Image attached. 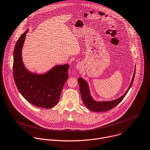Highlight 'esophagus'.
I'll return each mask as SVG.
<instances>
[{"label": "esophagus", "instance_id": "obj_1", "mask_svg": "<svg viewBox=\"0 0 150 150\" xmlns=\"http://www.w3.org/2000/svg\"><path fill=\"white\" fill-rule=\"evenodd\" d=\"M77 68H78V69H80V68H81V67H80V66H79V65H77Z\"/></svg>", "mask_w": 150, "mask_h": 150}]
</instances>
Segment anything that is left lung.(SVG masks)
<instances>
[{"label": "left lung", "instance_id": "8db88e82", "mask_svg": "<svg viewBox=\"0 0 150 150\" xmlns=\"http://www.w3.org/2000/svg\"><path fill=\"white\" fill-rule=\"evenodd\" d=\"M135 68L134 72V75L131 80V82L130 83V85L125 92V93L120 96V98L114 99L113 101H95L92 98L90 94L89 91V85L87 83V82L83 79L82 78H78V81L79 85V89L81 92V95L82 97V101L85 105L86 107L87 108L90 110L92 111L93 112H103V111H108L115 107H116L122 100L124 99V98L127 95V92H128L129 89H130L131 86H132V84L134 81V79L135 77Z\"/></svg>", "mask_w": 150, "mask_h": 150}]
</instances>
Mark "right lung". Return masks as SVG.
Instances as JSON below:
<instances>
[{
  "mask_svg": "<svg viewBox=\"0 0 150 150\" xmlns=\"http://www.w3.org/2000/svg\"><path fill=\"white\" fill-rule=\"evenodd\" d=\"M25 32L16 42L13 52V72L17 88L21 95L35 106L51 108L58 103L68 78V64L56 65L43 74H33L25 68L22 51L26 38Z\"/></svg>",
  "mask_w": 150,
  "mask_h": 150,
  "instance_id": "1",
  "label": "right lung"
}]
</instances>
